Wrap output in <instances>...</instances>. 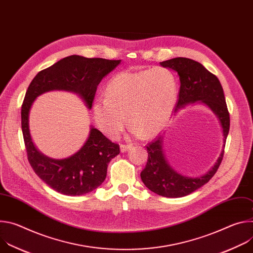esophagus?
Here are the masks:
<instances>
[{
	"instance_id": "esophagus-1",
	"label": "esophagus",
	"mask_w": 253,
	"mask_h": 253,
	"mask_svg": "<svg viewBox=\"0 0 253 253\" xmlns=\"http://www.w3.org/2000/svg\"><path fill=\"white\" fill-rule=\"evenodd\" d=\"M131 147H132L131 144H121V145H120V151H121L122 153H124V152L130 150Z\"/></svg>"
}]
</instances>
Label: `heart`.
Returning <instances> with one entry per match:
<instances>
[{
	"mask_svg": "<svg viewBox=\"0 0 253 253\" xmlns=\"http://www.w3.org/2000/svg\"><path fill=\"white\" fill-rule=\"evenodd\" d=\"M177 95L176 77L166 68L126 70L109 81L106 96L95 98L93 116L99 129L111 139L123 130L126 115L133 135L151 138L169 121Z\"/></svg>",
	"mask_w": 253,
	"mask_h": 253,
	"instance_id": "1",
	"label": "heart"
}]
</instances>
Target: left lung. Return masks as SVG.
I'll list each match as a JSON object with an SVG mask.
<instances>
[{
	"label": "left lung",
	"instance_id": "left-lung-1",
	"mask_svg": "<svg viewBox=\"0 0 253 253\" xmlns=\"http://www.w3.org/2000/svg\"><path fill=\"white\" fill-rule=\"evenodd\" d=\"M160 65L175 71L180 80L175 113L187 105L204 104L218 119L223 136V149L219 157L205 174L197 177L182 175L170 166L164 152V134L149 143L147 164L140 174L142 181L149 190L158 195L177 198L186 196L206 184L217 171L223 158L230 120L222 86L218 78L203 65L183 57L163 61Z\"/></svg>",
	"mask_w": 253,
	"mask_h": 253
}]
</instances>
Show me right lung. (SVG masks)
Returning <instances> with one entry per match:
<instances>
[{"label": "right lung", "mask_w": 253, "mask_h": 253, "mask_svg": "<svg viewBox=\"0 0 253 253\" xmlns=\"http://www.w3.org/2000/svg\"><path fill=\"white\" fill-rule=\"evenodd\" d=\"M120 63L121 60L72 55L39 72L28 87L21 111L28 160L39 178L61 194L83 195L99 187L106 178L108 164L120 153L119 145L91 125L80 150L64 159L50 158L38 150L31 137V108L36 98L57 90L77 94L91 110L99 83Z\"/></svg>", "instance_id": "add662e5"}]
</instances>
